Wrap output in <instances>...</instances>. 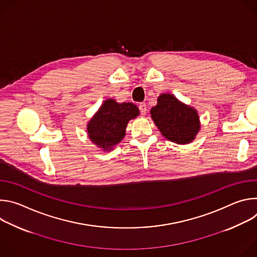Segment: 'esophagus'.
Returning a JSON list of instances; mask_svg holds the SVG:
<instances>
[{"mask_svg":"<svg viewBox=\"0 0 257 257\" xmlns=\"http://www.w3.org/2000/svg\"><path fill=\"white\" fill-rule=\"evenodd\" d=\"M139 111H140V114H141L142 116L146 115V111H148V109H146V104H145V102L139 103Z\"/></svg>","mask_w":257,"mask_h":257,"instance_id":"1","label":"esophagus"}]
</instances>
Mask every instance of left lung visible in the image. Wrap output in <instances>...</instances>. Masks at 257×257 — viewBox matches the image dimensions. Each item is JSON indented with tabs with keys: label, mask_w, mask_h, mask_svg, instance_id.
Returning a JSON list of instances; mask_svg holds the SVG:
<instances>
[{
	"label": "left lung",
	"mask_w": 257,
	"mask_h": 257,
	"mask_svg": "<svg viewBox=\"0 0 257 257\" xmlns=\"http://www.w3.org/2000/svg\"><path fill=\"white\" fill-rule=\"evenodd\" d=\"M151 115L163 136L178 144L193 141L200 129L196 109L170 93L159 96L158 104L151 109Z\"/></svg>",
	"instance_id": "8db88e82"
}]
</instances>
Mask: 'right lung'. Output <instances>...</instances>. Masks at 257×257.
Masks as SVG:
<instances>
[{
    "label": "right lung",
    "instance_id": "obj_1",
    "mask_svg": "<svg viewBox=\"0 0 257 257\" xmlns=\"http://www.w3.org/2000/svg\"><path fill=\"white\" fill-rule=\"evenodd\" d=\"M138 115L139 109L132 102L105 99L87 124L88 137L99 149L111 151L124 138L128 122Z\"/></svg>",
    "mask_w": 257,
    "mask_h": 257
}]
</instances>
